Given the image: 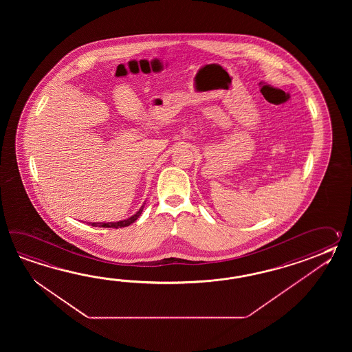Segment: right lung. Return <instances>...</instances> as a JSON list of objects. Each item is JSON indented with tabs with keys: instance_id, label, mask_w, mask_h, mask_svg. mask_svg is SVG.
I'll return each instance as SVG.
<instances>
[{
	"instance_id": "right-lung-1",
	"label": "right lung",
	"mask_w": 352,
	"mask_h": 352,
	"mask_svg": "<svg viewBox=\"0 0 352 352\" xmlns=\"http://www.w3.org/2000/svg\"><path fill=\"white\" fill-rule=\"evenodd\" d=\"M143 208H144V205L141 206V209L138 210L135 215L128 217L126 220H120V221H116V223H89V225H91V226H99V228H114V229L124 228V226H128V225L135 223V220L142 214Z\"/></svg>"
}]
</instances>
